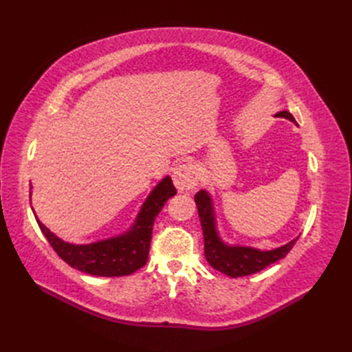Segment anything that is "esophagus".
Returning a JSON list of instances; mask_svg holds the SVG:
<instances>
[{
  "label": "esophagus",
  "instance_id": "esophagus-1",
  "mask_svg": "<svg viewBox=\"0 0 352 352\" xmlns=\"http://www.w3.org/2000/svg\"><path fill=\"white\" fill-rule=\"evenodd\" d=\"M172 180H174L175 188L180 192L195 189V186L198 184V170L193 164L183 163L175 168Z\"/></svg>",
  "mask_w": 352,
  "mask_h": 352
}]
</instances>
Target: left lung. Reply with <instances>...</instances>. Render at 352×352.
Listing matches in <instances>:
<instances>
[{
	"mask_svg": "<svg viewBox=\"0 0 352 352\" xmlns=\"http://www.w3.org/2000/svg\"><path fill=\"white\" fill-rule=\"evenodd\" d=\"M275 116L289 119L290 122L296 124L295 118L286 110L278 111ZM195 203L198 207L201 227H203L204 256L208 265L216 269V271L231 276V278L256 274L266 266L275 263V261L284 258L292 250V246L298 241L296 237L289 243L280 246V248L267 251L252 248V246L227 243L226 241H222L218 231V223H216V213L210 193L206 189H201L195 195Z\"/></svg>",
	"mask_w": 352,
	"mask_h": 352,
	"instance_id": "8db88e82",
	"label": "left lung"
}]
</instances>
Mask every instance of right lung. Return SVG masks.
<instances>
[{
  "instance_id": "obj_1",
  "label": "right lung",
  "mask_w": 352,
  "mask_h": 352,
  "mask_svg": "<svg viewBox=\"0 0 352 352\" xmlns=\"http://www.w3.org/2000/svg\"><path fill=\"white\" fill-rule=\"evenodd\" d=\"M175 193L177 190L170 177H163L149 192L129 230L118 236L92 243L78 245L65 242L45 227L37 219V216L36 221L52 250L71 267L96 276H124L145 266L155 216L160 213L164 203ZM30 197H32V192H30Z\"/></svg>"
}]
</instances>
